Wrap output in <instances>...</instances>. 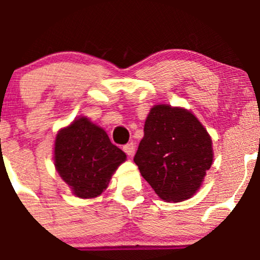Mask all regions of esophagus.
Segmentation results:
<instances>
[{
	"label": "esophagus",
	"instance_id": "34e87169",
	"mask_svg": "<svg viewBox=\"0 0 260 260\" xmlns=\"http://www.w3.org/2000/svg\"><path fill=\"white\" fill-rule=\"evenodd\" d=\"M123 151H124L128 156H133V153H135V145H133V143H127L125 146H123Z\"/></svg>",
	"mask_w": 260,
	"mask_h": 260
}]
</instances>
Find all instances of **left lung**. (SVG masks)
<instances>
[{"mask_svg":"<svg viewBox=\"0 0 260 260\" xmlns=\"http://www.w3.org/2000/svg\"><path fill=\"white\" fill-rule=\"evenodd\" d=\"M212 141L190 111L167 104L151 108L135 164L164 201L190 199L212 165Z\"/></svg>","mask_w":260,"mask_h":260,"instance_id":"left-lung-1","label":"left lung"}]
</instances>
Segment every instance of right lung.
I'll return each mask as SVG.
<instances>
[{
	"mask_svg": "<svg viewBox=\"0 0 260 260\" xmlns=\"http://www.w3.org/2000/svg\"><path fill=\"white\" fill-rule=\"evenodd\" d=\"M125 158L124 152L111 142L106 131L86 117L74 119L56 135L55 169L80 199L101 195Z\"/></svg>",
	"mask_w": 260,
	"mask_h": 260,
	"instance_id": "right-lung-1",
	"label": "right lung"
}]
</instances>
